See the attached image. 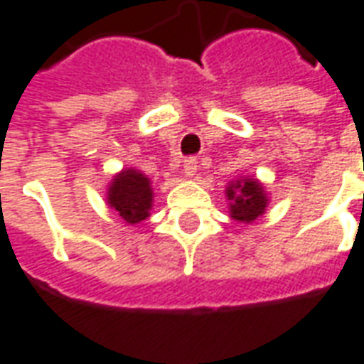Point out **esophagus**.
<instances>
[{"label": "esophagus", "mask_w": 364, "mask_h": 364, "mask_svg": "<svg viewBox=\"0 0 364 364\" xmlns=\"http://www.w3.org/2000/svg\"><path fill=\"white\" fill-rule=\"evenodd\" d=\"M196 171H198V161H196L193 156L186 159V161H184V174H186V176H188V178H192L193 174H196Z\"/></svg>", "instance_id": "1"}]
</instances>
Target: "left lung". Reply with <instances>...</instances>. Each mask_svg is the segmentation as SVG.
<instances>
[{
    "label": "left lung",
    "mask_w": 364,
    "mask_h": 364,
    "mask_svg": "<svg viewBox=\"0 0 364 364\" xmlns=\"http://www.w3.org/2000/svg\"><path fill=\"white\" fill-rule=\"evenodd\" d=\"M227 198L230 200V215L240 223H252L264 213L267 198L264 188L256 180L235 182L227 188Z\"/></svg>",
    "instance_id": "1"
}]
</instances>
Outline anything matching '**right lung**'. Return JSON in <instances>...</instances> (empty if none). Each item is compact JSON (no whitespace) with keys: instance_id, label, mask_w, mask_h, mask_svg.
Returning <instances> with one entry per match:
<instances>
[{"instance_id":"obj_1","label":"right lung","mask_w":364,"mask_h":364,"mask_svg":"<svg viewBox=\"0 0 364 364\" xmlns=\"http://www.w3.org/2000/svg\"><path fill=\"white\" fill-rule=\"evenodd\" d=\"M153 190L149 178L137 171H122L108 188V203L127 225H137L149 217Z\"/></svg>"}]
</instances>
